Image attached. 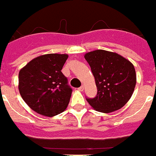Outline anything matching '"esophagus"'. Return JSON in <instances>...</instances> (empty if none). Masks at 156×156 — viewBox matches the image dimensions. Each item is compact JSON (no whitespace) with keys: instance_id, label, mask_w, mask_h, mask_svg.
Returning <instances> with one entry per match:
<instances>
[{"instance_id":"1","label":"esophagus","mask_w":156,"mask_h":156,"mask_svg":"<svg viewBox=\"0 0 156 156\" xmlns=\"http://www.w3.org/2000/svg\"><path fill=\"white\" fill-rule=\"evenodd\" d=\"M78 90H79L80 91H83V90H84V86H83V85H82V86H80V88H78Z\"/></svg>"}]
</instances>
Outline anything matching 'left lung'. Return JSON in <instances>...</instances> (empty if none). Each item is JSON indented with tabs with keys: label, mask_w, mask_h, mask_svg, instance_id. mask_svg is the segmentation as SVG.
<instances>
[{
	"label": "left lung",
	"mask_w": 156,
	"mask_h": 156,
	"mask_svg": "<svg viewBox=\"0 0 156 156\" xmlns=\"http://www.w3.org/2000/svg\"><path fill=\"white\" fill-rule=\"evenodd\" d=\"M97 86V94L88 103L98 112L120 109L132 97L136 76L132 63L116 52L95 50L85 55Z\"/></svg>",
	"instance_id": "obj_1"
}]
</instances>
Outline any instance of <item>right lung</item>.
Segmentation results:
<instances>
[{
    "label": "right lung",
    "instance_id": "obj_1",
    "mask_svg": "<svg viewBox=\"0 0 156 156\" xmlns=\"http://www.w3.org/2000/svg\"><path fill=\"white\" fill-rule=\"evenodd\" d=\"M67 58V54L42 55L20 71V94L36 113L52 117L68 106L72 89L62 72Z\"/></svg>",
    "mask_w": 156,
    "mask_h": 156
}]
</instances>
